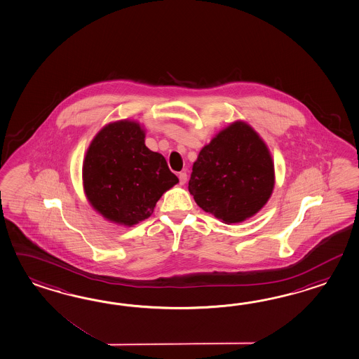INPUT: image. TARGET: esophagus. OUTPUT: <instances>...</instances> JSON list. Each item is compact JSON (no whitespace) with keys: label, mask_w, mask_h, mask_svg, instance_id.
Returning <instances> with one entry per match:
<instances>
[{"label":"esophagus","mask_w":359,"mask_h":359,"mask_svg":"<svg viewBox=\"0 0 359 359\" xmlns=\"http://www.w3.org/2000/svg\"><path fill=\"white\" fill-rule=\"evenodd\" d=\"M178 178H180V184H184L187 182V175H186V172H181L180 175H178Z\"/></svg>","instance_id":"34e87169"}]
</instances>
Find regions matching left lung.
Returning a JSON list of instances; mask_svg holds the SVG:
<instances>
[{"mask_svg": "<svg viewBox=\"0 0 359 359\" xmlns=\"http://www.w3.org/2000/svg\"><path fill=\"white\" fill-rule=\"evenodd\" d=\"M275 187V165L264 140L245 121L231 122L201 149L189 191L203 211L225 224L257 215Z\"/></svg>", "mask_w": 359, "mask_h": 359, "instance_id": "1", "label": "left lung"}]
</instances>
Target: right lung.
<instances>
[{"instance_id": "add662e5", "label": "right lung", "mask_w": 359, "mask_h": 359, "mask_svg": "<svg viewBox=\"0 0 359 359\" xmlns=\"http://www.w3.org/2000/svg\"><path fill=\"white\" fill-rule=\"evenodd\" d=\"M146 130L137 121L105 125L83 161V190L105 220L133 226L148 219L163 194L178 184L165 158L144 144Z\"/></svg>"}]
</instances>
